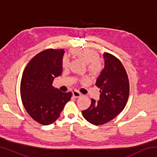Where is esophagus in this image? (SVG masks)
Instances as JSON below:
<instances>
[{
  "label": "esophagus",
  "instance_id": "obj_1",
  "mask_svg": "<svg viewBox=\"0 0 157 157\" xmlns=\"http://www.w3.org/2000/svg\"><path fill=\"white\" fill-rule=\"evenodd\" d=\"M73 95L75 98H79L81 96V94L77 91H73Z\"/></svg>",
  "mask_w": 157,
  "mask_h": 157
}]
</instances>
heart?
Listing matches in <instances>:
<instances>
[{
    "instance_id": "heart-1",
    "label": "heart",
    "mask_w": 157,
    "mask_h": 157,
    "mask_svg": "<svg viewBox=\"0 0 157 157\" xmlns=\"http://www.w3.org/2000/svg\"><path fill=\"white\" fill-rule=\"evenodd\" d=\"M71 53L73 56L79 58L86 63L88 70L91 75H98L102 70V62L99 59V55L95 50L89 48L77 49L71 50ZM62 64L63 68L68 67L69 61L67 58L63 57Z\"/></svg>"
}]
</instances>
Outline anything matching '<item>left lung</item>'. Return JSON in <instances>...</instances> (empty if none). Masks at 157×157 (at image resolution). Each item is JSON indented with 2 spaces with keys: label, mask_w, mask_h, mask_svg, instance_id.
<instances>
[{
  "label": "left lung",
  "mask_w": 157,
  "mask_h": 157,
  "mask_svg": "<svg viewBox=\"0 0 157 157\" xmlns=\"http://www.w3.org/2000/svg\"><path fill=\"white\" fill-rule=\"evenodd\" d=\"M105 68L95 85L100 89V99H91V104L82 115L90 123L100 125L113 119L124 109L129 94V84L121 61L109 53L103 54Z\"/></svg>",
  "instance_id": "8db88e82"
}]
</instances>
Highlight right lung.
I'll list each match as a JSON object with an SVG mask.
<instances>
[{
  "label": "right lung",
  "mask_w": 157,
  "mask_h": 157,
  "mask_svg": "<svg viewBox=\"0 0 157 157\" xmlns=\"http://www.w3.org/2000/svg\"><path fill=\"white\" fill-rule=\"evenodd\" d=\"M63 49H48L36 55L26 66L21 82L23 105L34 121L48 125L59 118L72 93L52 86L62 73Z\"/></svg>",
  "instance_id": "add662e5"
}]
</instances>
